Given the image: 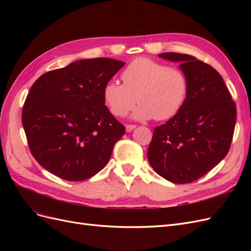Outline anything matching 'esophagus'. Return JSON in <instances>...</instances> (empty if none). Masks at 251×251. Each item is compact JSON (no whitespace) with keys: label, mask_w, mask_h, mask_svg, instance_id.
Returning a JSON list of instances; mask_svg holds the SVG:
<instances>
[{"label":"esophagus","mask_w":251,"mask_h":251,"mask_svg":"<svg viewBox=\"0 0 251 251\" xmlns=\"http://www.w3.org/2000/svg\"><path fill=\"white\" fill-rule=\"evenodd\" d=\"M135 127H136V126H134V125H126V132H132Z\"/></svg>","instance_id":"34e87169"}]
</instances>
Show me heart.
Instances as JSON below:
<instances>
[{"label": "heart", "mask_w": 251, "mask_h": 251, "mask_svg": "<svg viewBox=\"0 0 251 251\" xmlns=\"http://www.w3.org/2000/svg\"><path fill=\"white\" fill-rule=\"evenodd\" d=\"M124 85L109 80L102 90L110 112L124 117L136 103L133 117L138 120L174 117L183 107L189 81L183 70L147 57L136 58L121 72Z\"/></svg>", "instance_id": "obj_1"}]
</instances>
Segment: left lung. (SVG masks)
<instances>
[{"label":"left lung","mask_w":251,"mask_h":251,"mask_svg":"<svg viewBox=\"0 0 251 251\" xmlns=\"http://www.w3.org/2000/svg\"><path fill=\"white\" fill-rule=\"evenodd\" d=\"M158 56L180 64L189 90L182 109L155 127L148 159L168 181L191 183L228 153L237 119L235 103L222 76L211 66L181 53L164 52Z\"/></svg>","instance_id":"8db88e82"}]
</instances>
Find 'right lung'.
I'll use <instances>...</instances> for the list:
<instances>
[{
  "label": "right lung",
  "mask_w": 251,
  "mask_h": 251,
  "mask_svg": "<svg viewBox=\"0 0 251 251\" xmlns=\"http://www.w3.org/2000/svg\"><path fill=\"white\" fill-rule=\"evenodd\" d=\"M125 66L98 57L43 74L23 107L22 124L35 160L68 181L89 179L107 165L125 126L105 107V83Z\"/></svg>",
  "instance_id": "obj_1"
}]
</instances>
